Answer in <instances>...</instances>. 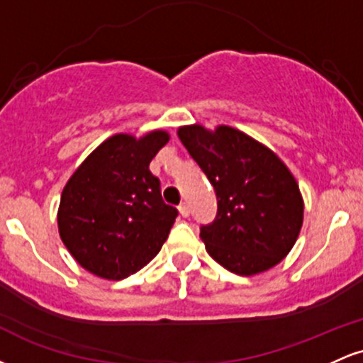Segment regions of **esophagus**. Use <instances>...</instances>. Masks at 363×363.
I'll list each match as a JSON object with an SVG mask.
<instances>
[{"label":"esophagus","mask_w":363,"mask_h":363,"mask_svg":"<svg viewBox=\"0 0 363 363\" xmlns=\"http://www.w3.org/2000/svg\"><path fill=\"white\" fill-rule=\"evenodd\" d=\"M179 213H181L182 216H189V206H187V203H182L181 206H179Z\"/></svg>","instance_id":"1"}]
</instances>
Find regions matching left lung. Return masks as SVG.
<instances>
[{"mask_svg":"<svg viewBox=\"0 0 363 363\" xmlns=\"http://www.w3.org/2000/svg\"><path fill=\"white\" fill-rule=\"evenodd\" d=\"M177 136L216 194V218L199 232L208 254L242 277L277 266L303 222V199L289 167L273 150L230 126L211 131L189 124Z\"/></svg>","mask_w":363,"mask_h":363,"instance_id":"8db88e82","label":"left lung"}]
</instances>
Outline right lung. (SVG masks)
Instances as JSON below:
<instances>
[{"label": "right lung", "mask_w": 363, "mask_h": 363, "mask_svg": "<svg viewBox=\"0 0 363 363\" xmlns=\"http://www.w3.org/2000/svg\"><path fill=\"white\" fill-rule=\"evenodd\" d=\"M155 129L99 145L66 182L57 210L62 244L86 272L123 280L157 256L177 210L165 205L150 162L169 141Z\"/></svg>", "instance_id": "obj_1"}]
</instances>
